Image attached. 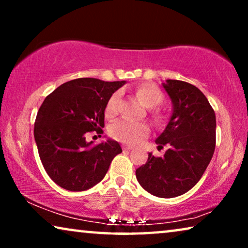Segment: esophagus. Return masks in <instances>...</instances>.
Listing matches in <instances>:
<instances>
[{"instance_id":"34e87169","label":"esophagus","mask_w":248,"mask_h":248,"mask_svg":"<svg viewBox=\"0 0 248 248\" xmlns=\"http://www.w3.org/2000/svg\"><path fill=\"white\" fill-rule=\"evenodd\" d=\"M123 149H124V150H132V149H133V148H132L131 147V145H123Z\"/></svg>"}]
</instances>
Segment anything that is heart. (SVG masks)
<instances>
[{
    "label": "heart",
    "mask_w": 248,
    "mask_h": 248,
    "mask_svg": "<svg viewBox=\"0 0 248 248\" xmlns=\"http://www.w3.org/2000/svg\"><path fill=\"white\" fill-rule=\"evenodd\" d=\"M135 94L138 99L141 101L144 106L155 107L162 101V93L157 86L151 83H144L139 86L135 89ZM118 101H120V93H115L108 99L106 105L105 114L107 117H114L118 113ZM155 120L160 122L162 116L160 114H155ZM150 133V127L148 124L141 123V122H133L128 120H122L115 123L110 127V135L116 140L124 142V143L135 144L143 140Z\"/></svg>",
    "instance_id": "b5f03b06"
}]
</instances>
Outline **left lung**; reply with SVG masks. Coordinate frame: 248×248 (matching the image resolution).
<instances>
[{
  "label": "left lung",
  "instance_id": "1",
  "mask_svg": "<svg viewBox=\"0 0 248 248\" xmlns=\"http://www.w3.org/2000/svg\"><path fill=\"white\" fill-rule=\"evenodd\" d=\"M162 86L172 101V114L155 143L167 151L164 157L149 154L135 175L145 191L168 199L189 191L204 174L216 148V114L193 84L167 80Z\"/></svg>",
  "mask_w": 248,
  "mask_h": 248
}]
</instances>
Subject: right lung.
Instances as JSON below:
<instances>
[{"mask_svg": "<svg viewBox=\"0 0 248 248\" xmlns=\"http://www.w3.org/2000/svg\"><path fill=\"white\" fill-rule=\"evenodd\" d=\"M125 81L106 82L80 78L61 84L45 98L37 114L33 135L42 164L57 185L71 192L86 191L105 177L118 142L91 147L89 132L103 134L105 109L111 94Z\"/></svg>", "mask_w": 248, "mask_h": 248, "instance_id": "obj_1", "label": "right lung"}]
</instances>
